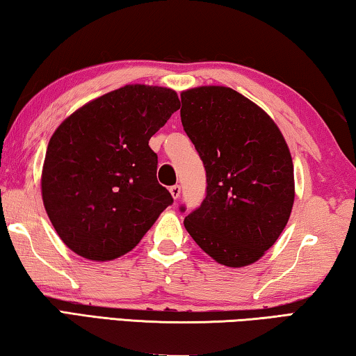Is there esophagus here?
Here are the masks:
<instances>
[{
	"label": "esophagus",
	"instance_id": "1",
	"mask_svg": "<svg viewBox=\"0 0 356 356\" xmlns=\"http://www.w3.org/2000/svg\"><path fill=\"white\" fill-rule=\"evenodd\" d=\"M170 193H171V196L174 197V200H179V196H180V186H179V185H172L171 188H170Z\"/></svg>",
	"mask_w": 356,
	"mask_h": 356
}]
</instances>
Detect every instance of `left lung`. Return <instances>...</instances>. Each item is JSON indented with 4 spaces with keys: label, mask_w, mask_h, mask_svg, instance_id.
Masks as SVG:
<instances>
[{
    "label": "left lung",
    "mask_w": 356,
    "mask_h": 356,
    "mask_svg": "<svg viewBox=\"0 0 356 356\" xmlns=\"http://www.w3.org/2000/svg\"><path fill=\"white\" fill-rule=\"evenodd\" d=\"M180 99L184 130L207 174L206 200L184 226L218 264H254L284 231L293 207L284 136L261 106L231 88L197 86Z\"/></svg>",
    "instance_id": "left-lung-1"
}]
</instances>
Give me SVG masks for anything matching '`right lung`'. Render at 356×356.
<instances>
[{
    "mask_svg": "<svg viewBox=\"0 0 356 356\" xmlns=\"http://www.w3.org/2000/svg\"><path fill=\"white\" fill-rule=\"evenodd\" d=\"M179 108L170 88L127 84L59 124L40 191L53 227L75 254L95 262L124 256L172 202L156 180L149 140Z\"/></svg>",
    "mask_w": 356,
    "mask_h": 356,
    "instance_id": "add662e5",
    "label": "right lung"
}]
</instances>
